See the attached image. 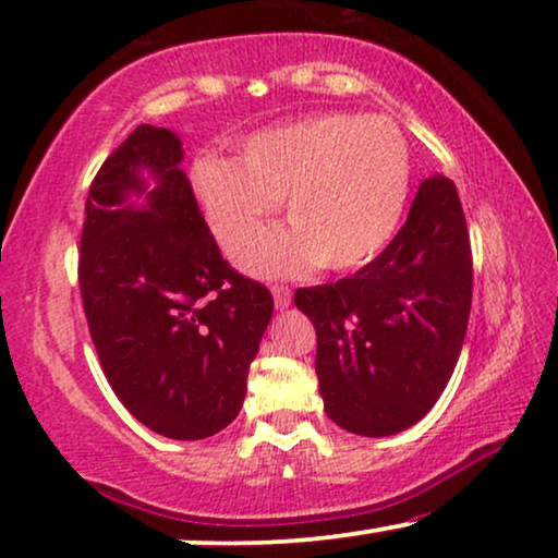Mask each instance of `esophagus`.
I'll return each mask as SVG.
<instances>
[{
    "label": "esophagus",
    "instance_id": "1",
    "mask_svg": "<svg viewBox=\"0 0 558 558\" xmlns=\"http://www.w3.org/2000/svg\"><path fill=\"white\" fill-rule=\"evenodd\" d=\"M271 294H274V304H277V310H287L289 302H292V289L284 284H274Z\"/></svg>",
    "mask_w": 558,
    "mask_h": 558
}]
</instances>
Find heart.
I'll list each match as a JSON object with an SVG mask.
<instances>
[{
  "instance_id": "obj_1",
  "label": "heart",
  "mask_w": 558,
  "mask_h": 558,
  "mask_svg": "<svg viewBox=\"0 0 558 558\" xmlns=\"http://www.w3.org/2000/svg\"><path fill=\"white\" fill-rule=\"evenodd\" d=\"M193 193L220 246L235 248L284 201L292 228L264 231L239 248L262 277L312 266L353 271L393 239L411 190V155L386 117L330 111L251 134L239 162L197 157Z\"/></svg>"
}]
</instances>
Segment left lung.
Wrapping results in <instances>:
<instances>
[{
	"instance_id": "obj_1",
	"label": "left lung",
	"mask_w": 558,
	"mask_h": 558,
	"mask_svg": "<svg viewBox=\"0 0 558 558\" xmlns=\"http://www.w3.org/2000/svg\"><path fill=\"white\" fill-rule=\"evenodd\" d=\"M317 332L325 411L342 429L388 437L416 424L445 391L472 304V248L452 180L418 185L396 239L335 284L296 289Z\"/></svg>"
}]
</instances>
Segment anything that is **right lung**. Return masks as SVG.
Returning <instances> with one entry per match:
<instances>
[{
	"instance_id": "obj_1",
	"label": "right lung",
	"mask_w": 558,
	"mask_h": 558,
	"mask_svg": "<svg viewBox=\"0 0 558 558\" xmlns=\"http://www.w3.org/2000/svg\"><path fill=\"white\" fill-rule=\"evenodd\" d=\"M180 162L178 136L151 124L106 157L88 190L78 284L119 401L162 437L205 439L239 416L274 300L220 256ZM140 169L156 190L134 209L125 195L143 192Z\"/></svg>"
}]
</instances>
